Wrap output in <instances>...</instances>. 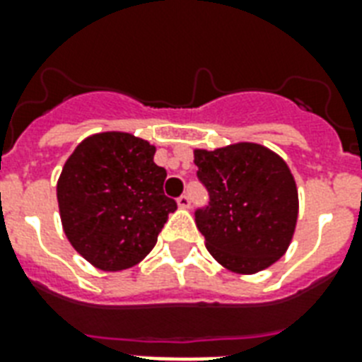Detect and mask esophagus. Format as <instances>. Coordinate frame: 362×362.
Here are the masks:
<instances>
[{
	"mask_svg": "<svg viewBox=\"0 0 362 362\" xmlns=\"http://www.w3.org/2000/svg\"><path fill=\"white\" fill-rule=\"evenodd\" d=\"M178 206L180 209H189V204H192V199H189V195H182V197H178Z\"/></svg>",
	"mask_w": 362,
	"mask_h": 362,
	"instance_id": "esophagus-1",
	"label": "esophagus"
}]
</instances>
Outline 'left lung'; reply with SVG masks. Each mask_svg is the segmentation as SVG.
<instances>
[{
    "mask_svg": "<svg viewBox=\"0 0 362 362\" xmlns=\"http://www.w3.org/2000/svg\"><path fill=\"white\" fill-rule=\"evenodd\" d=\"M210 203L195 212L210 255L223 269L255 274L287 252L298 218V192L287 163L257 142L193 150Z\"/></svg>",
    "mask_w": 362,
    "mask_h": 362,
    "instance_id": "1",
    "label": "left lung"
}]
</instances>
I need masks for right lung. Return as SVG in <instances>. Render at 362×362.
I'll return each mask as SVG.
<instances>
[{"mask_svg": "<svg viewBox=\"0 0 362 362\" xmlns=\"http://www.w3.org/2000/svg\"><path fill=\"white\" fill-rule=\"evenodd\" d=\"M156 146L124 131L86 136L58 178L59 218L67 240L95 269H129L158 242L176 203L163 193L167 170Z\"/></svg>", "mask_w": 362, "mask_h": 362, "instance_id": "1", "label": "right lung"}]
</instances>
